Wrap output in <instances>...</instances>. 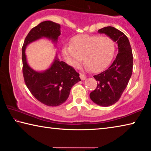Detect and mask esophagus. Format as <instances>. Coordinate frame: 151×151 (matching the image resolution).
<instances>
[{"mask_svg":"<svg viewBox=\"0 0 151 151\" xmlns=\"http://www.w3.org/2000/svg\"><path fill=\"white\" fill-rule=\"evenodd\" d=\"M80 78L81 80H85V79L86 78V76L85 75H83V74L80 73Z\"/></svg>","mask_w":151,"mask_h":151,"instance_id":"esophagus-1","label":"esophagus"}]
</instances>
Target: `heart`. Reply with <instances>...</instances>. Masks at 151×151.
<instances>
[{"label":"heart","mask_w":151,"mask_h":151,"mask_svg":"<svg viewBox=\"0 0 151 151\" xmlns=\"http://www.w3.org/2000/svg\"><path fill=\"white\" fill-rule=\"evenodd\" d=\"M114 50V43L109 37L81 35L73 37L70 45L63 48V55L74 67H78L84 58L87 69L98 73L111 62Z\"/></svg>","instance_id":"obj_1"}]
</instances>
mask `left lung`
<instances>
[{
    "mask_svg": "<svg viewBox=\"0 0 151 151\" xmlns=\"http://www.w3.org/2000/svg\"><path fill=\"white\" fill-rule=\"evenodd\" d=\"M104 33L118 45V54L108 69L94 75L97 81L95 90L90 93L94 103L109 106L116 103L127 86L132 73L133 57L129 40L123 32L112 27L98 30Z\"/></svg>",
    "mask_w": 151,
    "mask_h": 151,
    "instance_id": "1",
    "label": "left lung"
}]
</instances>
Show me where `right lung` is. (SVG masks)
<instances>
[{
  "label": "right lung",
  "instance_id": "right-lung-1",
  "mask_svg": "<svg viewBox=\"0 0 151 151\" xmlns=\"http://www.w3.org/2000/svg\"><path fill=\"white\" fill-rule=\"evenodd\" d=\"M60 25L50 20L40 22L30 30L22 48V73L24 83L30 93L40 103L49 106H57L65 103L71 88L81 81L79 74L71 66L56 57L50 67L38 72L28 65L25 48L30 43L41 38L57 42L60 35Z\"/></svg>",
  "mask_w": 151,
  "mask_h": 151
}]
</instances>
